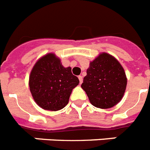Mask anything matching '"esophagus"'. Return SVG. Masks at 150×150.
I'll return each mask as SVG.
<instances>
[{
    "label": "esophagus",
    "mask_w": 150,
    "mask_h": 150,
    "mask_svg": "<svg viewBox=\"0 0 150 150\" xmlns=\"http://www.w3.org/2000/svg\"><path fill=\"white\" fill-rule=\"evenodd\" d=\"M78 78H79V80H80V83L81 84L83 83V76H78Z\"/></svg>",
    "instance_id": "34e87169"
}]
</instances>
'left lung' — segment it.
<instances>
[{
    "label": "left lung",
    "instance_id": "8db88e82",
    "mask_svg": "<svg viewBox=\"0 0 150 150\" xmlns=\"http://www.w3.org/2000/svg\"><path fill=\"white\" fill-rule=\"evenodd\" d=\"M127 76L121 64L106 53L90 62L81 87L91 104L108 109L121 100L127 87Z\"/></svg>",
    "mask_w": 150,
    "mask_h": 150
}]
</instances>
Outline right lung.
Returning <instances> with one entry per match:
<instances>
[{"mask_svg": "<svg viewBox=\"0 0 150 150\" xmlns=\"http://www.w3.org/2000/svg\"><path fill=\"white\" fill-rule=\"evenodd\" d=\"M71 67H64L54 54L35 64L29 78L30 90L35 102L47 110L57 111L67 106L72 90L79 84Z\"/></svg>", "mask_w": 150, "mask_h": 150, "instance_id": "obj_1", "label": "right lung"}]
</instances>
